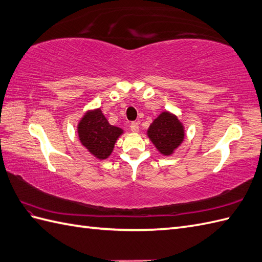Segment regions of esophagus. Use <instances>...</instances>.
I'll list each match as a JSON object with an SVG mask.
<instances>
[{
	"instance_id": "obj_1",
	"label": "esophagus",
	"mask_w": 262,
	"mask_h": 262,
	"mask_svg": "<svg viewBox=\"0 0 262 262\" xmlns=\"http://www.w3.org/2000/svg\"><path fill=\"white\" fill-rule=\"evenodd\" d=\"M130 130L134 133H137L139 130V124L137 123V121H133V123L130 124Z\"/></svg>"
}]
</instances>
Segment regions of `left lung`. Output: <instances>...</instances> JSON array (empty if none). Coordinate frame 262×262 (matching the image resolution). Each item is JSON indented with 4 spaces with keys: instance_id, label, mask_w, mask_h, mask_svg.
Segmentation results:
<instances>
[{
    "instance_id": "obj_1",
    "label": "left lung",
    "mask_w": 262,
    "mask_h": 262,
    "mask_svg": "<svg viewBox=\"0 0 262 262\" xmlns=\"http://www.w3.org/2000/svg\"><path fill=\"white\" fill-rule=\"evenodd\" d=\"M148 137L163 155H171L183 142L184 129L178 117L167 112L162 113L147 130Z\"/></svg>"
}]
</instances>
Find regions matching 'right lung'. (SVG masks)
Wrapping results in <instances>:
<instances>
[{
	"mask_svg": "<svg viewBox=\"0 0 262 262\" xmlns=\"http://www.w3.org/2000/svg\"><path fill=\"white\" fill-rule=\"evenodd\" d=\"M81 144L99 160H105L112 154L115 143L123 130L108 123L100 109L88 112L78 125Z\"/></svg>",
	"mask_w": 262,
	"mask_h": 262,
	"instance_id": "add662e5",
	"label": "right lung"
}]
</instances>
